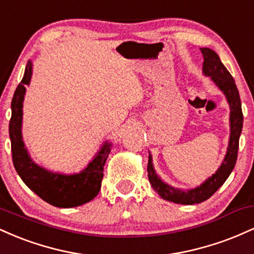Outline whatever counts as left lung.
Masks as SVG:
<instances>
[{"label": "left lung", "mask_w": 254, "mask_h": 254, "mask_svg": "<svg viewBox=\"0 0 254 254\" xmlns=\"http://www.w3.org/2000/svg\"><path fill=\"white\" fill-rule=\"evenodd\" d=\"M200 51H202L204 57L203 72L210 76L212 81L217 84L218 88L226 94L230 106V138L226 157H224L222 165L218 168L216 173L212 174V177L209 178L200 186L189 191L176 190L174 188H171L167 184L162 182L154 171L150 155L149 160H148L147 168L148 178H149L151 186L161 196V198L173 203L186 204V205L188 204L190 205V204L202 203L204 200L209 199L223 185L227 178L232 173L238 159L239 137H240L241 130H243L244 122L240 95H239V90L234 78L221 62L216 52L208 48H202Z\"/></svg>", "instance_id": "8db88e82"}]
</instances>
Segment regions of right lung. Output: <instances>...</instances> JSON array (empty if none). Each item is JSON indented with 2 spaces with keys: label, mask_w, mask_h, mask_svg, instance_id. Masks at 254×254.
Instances as JSON below:
<instances>
[{
  "label": "right lung",
  "mask_w": 254,
  "mask_h": 254,
  "mask_svg": "<svg viewBox=\"0 0 254 254\" xmlns=\"http://www.w3.org/2000/svg\"><path fill=\"white\" fill-rule=\"evenodd\" d=\"M32 64L28 62L21 82L16 87L11 100L9 137L14 167L26 185L46 203L58 208H74L89 202L99 193L104 177V166L111 151V144L105 143L101 150L84 171L72 176L51 173L34 164L25 149L21 136L22 101L25 86L30 83Z\"/></svg>",
  "instance_id": "right-lung-1"
}]
</instances>
